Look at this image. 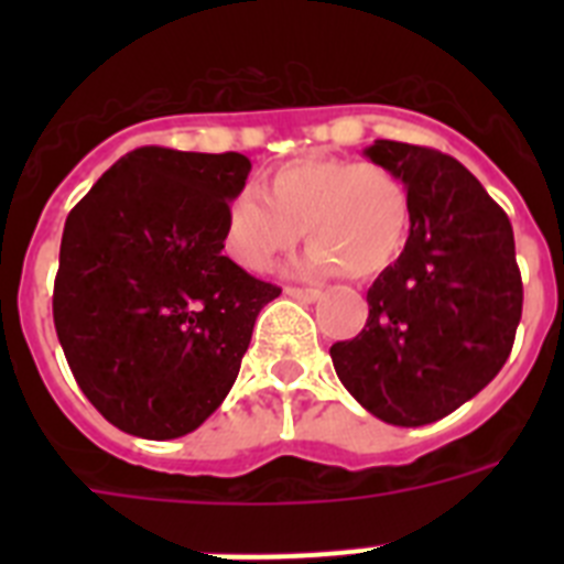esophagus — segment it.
Listing matches in <instances>:
<instances>
[{
    "instance_id": "obj_1",
    "label": "esophagus",
    "mask_w": 564,
    "mask_h": 564,
    "mask_svg": "<svg viewBox=\"0 0 564 564\" xmlns=\"http://www.w3.org/2000/svg\"><path fill=\"white\" fill-rule=\"evenodd\" d=\"M285 296L299 299V302H316V299H322V291H316V288H285Z\"/></svg>"
}]
</instances>
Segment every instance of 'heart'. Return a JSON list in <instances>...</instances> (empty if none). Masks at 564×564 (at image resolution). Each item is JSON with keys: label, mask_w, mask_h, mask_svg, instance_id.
I'll return each instance as SVG.
<instances>
[{"label": "heart", "mask_w": 564, "mask_h": 564, "mask_svg": "<svg viewBox=\"0 0 564 564\" xmlns=\"http://www.w3.org/2000/svg\"><path fill=\"white\" fill-rule=\"evenodd\" d=\"M412 226L406 183L372 161L299 158L273 169L265 194L242 188L223 217V248L239 268L265 273L305 228L311 251L299 271L372 279L401 257Z\"/></svg>", "instance_id": "b5f03b06"}]
</instances>
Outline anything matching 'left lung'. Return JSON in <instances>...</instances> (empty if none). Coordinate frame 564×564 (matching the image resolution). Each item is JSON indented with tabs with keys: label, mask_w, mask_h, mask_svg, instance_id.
I'll use <instances>...</instances> for the list:
<instances>
[{
	"label": "left lung",
	"mask_w": 564,
	"mask_h": 564,
	"mask_svg": "<svg viewBox=\"0 0 564 564\" xmlns=\"http://www.w3.org/2000/svg\"><path fill=\"white\" fill-rule=\"evenodd\" d=\"M406 183L401 257L367 291L370 316L330 347L338 381L392 426H423L471 401L514 347L522 279L506 212L449 154L398 141L364 149Z\"/></svg>",
	"instance_id": "1"
}]
</instances>
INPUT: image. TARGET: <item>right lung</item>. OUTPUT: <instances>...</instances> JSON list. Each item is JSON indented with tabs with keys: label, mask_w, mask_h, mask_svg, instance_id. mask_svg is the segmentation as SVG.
I'll return each instance as SVG.
<instances>
[{
	"label": "right lung",
	"mask_w": 564,
	"mask_h": 564,
	"mask_svg": "<svg viewBox=\"0 0 564 564\" xmlns=\"http://www.w3.org/2000/svg\"><path fill=\"white\" fill-rule=\"evenodd\" d=\"M248 172L239 152L141 147L67 214L53 322L82 392L127 435L197 430L282 293L223 257V217Z\"/></svg>",
	"instance_id": "add662e5"
}]
</instances>
